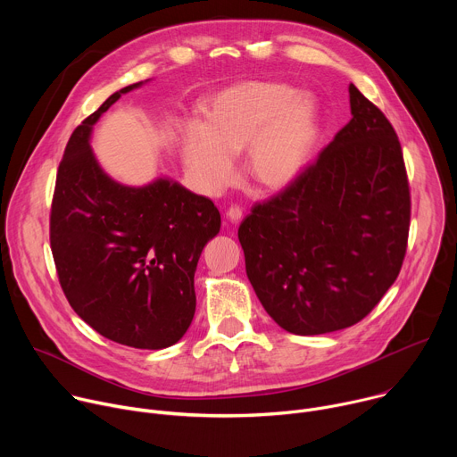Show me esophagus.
I'll use <instances>...</instances> for the list:
<instances>
[{
    "mask_svg": "<svg viewBox=\"0 0 457 457\" xmlns=\"http://www.w3.org/2000/svg\"><path fill=\"white\" fill-rule=\"evenodd\" d=\"M226 217H228L231 222H238V220L242 219V210H240V206L231 204V206L228 208V212H226Z\"/></svg>",
    "mask_w": 457,
    "mask_h": 457,
    "instance_id": "34e87169",
    "label": "esophagus"
}]
</instances>
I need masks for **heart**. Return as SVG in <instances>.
I'll list each match as a JSON object with an SVG mask.
<instances>
[{
  "label": "heart",
  "mask_w": 457,
  "mask_h": 457,
  "mask_svg": "<svg viewBox=\"0 0 457 457\" xmlns=\"http://www.w3.org/2000/svg\"><path fill=\"white\" fill-rule=\"evenodd\" d=\"M318 134V106L309 96L273 81H242L203 104L201 122L180 137V159L203 191L220 193L233 177V157L245 150V173L266 187L293 180Z\"/></svg>",
  "instance_id": "1"
}]
</instances>
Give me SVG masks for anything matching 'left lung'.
<instances>
[{
  "label": "left lung",
  "instance_id": "8db88e82",
  "mask_svg": "<svg viewBox=\"0 0 457 457\" xmlns=\"http://www.w3.org/2000/svg\"><path fill=\"white\" fill-rule=\"evenodd\" d=\"M353 119L238 228L247 278L282 329L311 337L363 320L403 266L411 187L396 129L349 85Z\"/></svg>",
  "mask_w": 457,
  "mask_h": 457
}]
</instances>
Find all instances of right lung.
<instances>
[{
    "instance_id": "1",
    "label": "right lung",
    "mask_w": 457,
    "mask_h": 457,
    "mask_svg": "<svg viewBox=\"0 0 457 457\" xmlns=\"http://www.w3.org/2000/svg\"><path fill=\"white\" fill-rule=\"evenodd\" d=\"M137 87L112 94L72 132L55 175L50 249L64 296L94 331L120 345L164 349L193 320L195 270L220 213L170 180L120 186L96 162L92 126Z\"/></svg>"
}]
</instances>
